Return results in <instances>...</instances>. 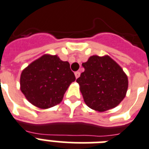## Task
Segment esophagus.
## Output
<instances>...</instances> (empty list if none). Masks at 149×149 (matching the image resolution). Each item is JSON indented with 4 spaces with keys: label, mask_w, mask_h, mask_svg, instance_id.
Masks as SVG:
<instances>
[{
    "label": "esophagus",
    "mask_w": 149,
    "mask_h": 149,
    "mask_svg": "<svg viewBox=\"0 0 149 149\" xmlns=\"http://www.w3.org/2000/svg\"><path fill=\"white\" fill-rule=\"evenodd\" d=\"M80 76V72H79V71H77V72H75V77H76V78H78Z\"/></svg>",
    "instance_id": "1"
}]
</instances>
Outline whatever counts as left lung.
<instances>
[{"instance_id": "8db88e82", "label": "left lung", "mask_w": 149, "mask_h": 149, "mask_svg": "<svg viewBox=\"0 0 149 149\" xmlns=\"http://www.w3.org/2000/svg\"><path fill=\"white\" fill-rule=\"evenodd\" d=\"M82 66L85 70L77 82L89 108L105 112L123 101L129 86L128 77L109 56H92Z\"/></svg>"}]
</instances>
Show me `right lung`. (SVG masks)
<instances>
[{
	"label": "right lung",
	"instance_id": "1",
	"mask_svg": "<svg viewBox=\"0 0 149 149\" xmlns=\"http://www.w3.org/2000/svg\"><path fill=\"white\" fill-rule=\"evenodd\" d=\"M75 80L67 61L61 60L57 55L44 54L22 71L20 90L32 105L46 109L60 103Z\"/></svg>",
	"mask_w": 149,
	"mask_h": 149
}]
</instances>
